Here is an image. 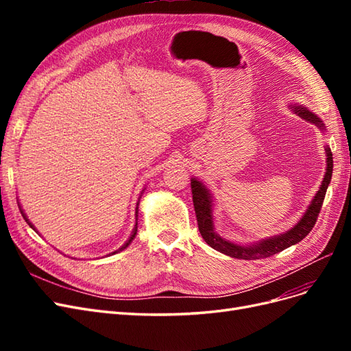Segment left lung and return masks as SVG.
<instances>
[{"label":"left lung","mask_w":351,"mask_h":351,"mask_svg":"<svg viewBox=\"0 0 351 351\" xmlns=\"http://www.w3.org/2000/svg\"><path fill=\"white\" fill-rule=\"evenodd\" d=\"M290 110L302 117L303 120L309 121L315 124L317 129H321L325 132V124L324 121L317 117L315 112L311 110H307L303 105L299 104H291ZM325 155H326V169H325V176L322 183L319 186V190H317L313 199L311 200V205L307 206L306 212L303 217L297 221V224L291 227L289 231L282 232V234L278 236H272L269 239H262L256 243H250V244H239L234 241H230L224 237H221L218 232L215 231V224H214V196H212L210 190L200 182L197 178L190 180V184H192V193H193V205H195V212H196V218H197V226L200 236L204 237V240L209 244L212 249H215L221 253L227 254V256L236 258V259H244V261H254V259H263V258H269L275 253H280L285 250L287 247L294 246L299 241H302L309 232L312 231L316 218L319 215V210L322 208L324 199L326 189L331 183V177H332V152L329 149V146L326 145L325 147Z\"/></svg>","instance_id":"8db88e82"}]
</instances>
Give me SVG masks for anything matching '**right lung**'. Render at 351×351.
Listing matches in <instances>:
<instances>
[{"label":"right lung","mask_w":351,"mask_h":351,"mask_svg":"<svg viewBox=\"0 0 351 351\" xmlns=\"http://www.w3.org/2000/svg\"><path fill=\"white\" fill-rule=\"evenodd\" d=\"M145 190V189H143ZM143 190H142V193H143ZM139 202H141V199L139 200H137V206H136V224H134V228H133V231H132V234H130V237H129V240H127L124 244H123V246L120 247V249H117V250H114V252H111L110 254H107V256H111V254H115V253H119V252H121V250H124V249H127V247H129V244L134 240V237H136V234H137V217H139V215H137V214H139ZM20 210H22V215H23V218H25V221L27 222V224H29V227L30 228H34L35 231H36V228H35V226L34 224H32V222L27 219V217H26V214H25V212H23V209L22 208H20ZM38 232V231H36Z\"/></svg>","instance_id":"right-lung-1"}]
</instances>
